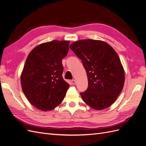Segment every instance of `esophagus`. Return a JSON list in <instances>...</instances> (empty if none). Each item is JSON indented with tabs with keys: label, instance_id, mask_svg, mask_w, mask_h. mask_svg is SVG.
Listing matches in <instances>:
<instances>
[{
	"label": "esophagus",
	"instance_id": "obj_1",
	"mask_svg": "<svg viewBox=\"0 0 146 146\" xmlns=\"http://www.w3.org/2000/svg\"><path fill=\"white\" fill-rule=\"evenodd\" d=\"M71 82H72V84H73V85H75V84H76V81H75L74 79H72Z\"/></svg>",
	"mask_w": 146,
	"mask_h": 146
}]
</instances>
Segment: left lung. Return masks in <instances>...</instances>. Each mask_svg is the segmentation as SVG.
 I'll list each match as a JSON object with an SVG mask.
<instances>
[{"label": "left lung", "mask_w": 146, "mask_h": 146, "mask_svg": "<svg viewBox=\"0 0 146 146\" xmlns=\"http://www.w3.org/2000/svg\"><path fill=\"white\" fill-rule=\"evenodd\" d=\"M82 60L88 77V88L81 93L83 101L95 110L110 106L123 90L124 70L118 55L106 42L81 40L70 46Z\"/></svg>", "instance_id": "1"}]
</instances>
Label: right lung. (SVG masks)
<instances>
[{
  "label": "right lung",
  "instance_id": "1",
  "mask_svg": "<svg viewBox=\"0 0 146 146\" xmlns=\"http://www.w3.org/2000/svg\"><path fill=\"white\" fill-rule=\"evenodd\" d=\"M68 50L69 41L53 40L37 46L28 56L21 86L28 100L38 109L51 110L63 101L70 85L62 76V59Z\"/></svg>",
  "mask_w": 146,
  "mask_h": 146
}]
</instances>
